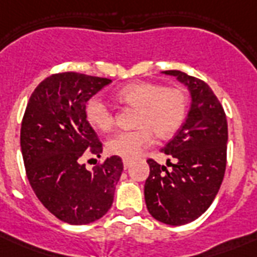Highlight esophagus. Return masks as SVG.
Masks as SVG:
<instances>
[{
    "label": "esophagus",
    "mask_w": 257,
    "mask_h": 257,
    "mask_svg": "<svg viewBox=\"0 0 257 257\" xmlns=\"http://www.w3.org/2000/svg\"><path fill=\"white\" fill-rule=\"evenodd\" d=\"M122 163H124V168L125 169H128L129 167H131V161H129V160H125V159H124V161H122Z\"/></svg>",
    "instance_id": "1"
}]
</instances>
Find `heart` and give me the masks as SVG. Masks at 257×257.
Returning <instances> with one entry per match:
<instances>
[{
  "mask_svg": "<svg viewBox=\"0 0 257 257\" xmlns=\"http://www.w3.org/2000/svg\"><path fill=\"white\" fill-rule=\"evenodd\" d=\"M117 100L137 109L135 131L120 132L106 144L110 155L125 160H135L153 141V133L160 139L173 136L183 125L188 110V96L181 88H164L152 82H136L121 88ZM86 120L93 128L109 132L114 125V116L100 97H92L85 106Z\"/></svg>",
  "mask_w": 257,
  "mask_h": 257,
  "instance_id": "1",
  "label": "heart"
}]
</instances>
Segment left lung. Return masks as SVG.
I'll return each mask as SVG.
<instances>
[{
    "mask_svg": "<svg viewBox=\"0 0 257 257\" xmlns=\"http://www.w3.org/2000/svg\"><path fill=\"white\" fill-rule=\"evenodd\" d=\"M191 93L187 120L161 149L167 165L149 159L145 204L156 220L183 225L207 211L223 183L227 165L228 125L224 109L208 84L180 70H165Z\"/></svg>",
    "mask_w": 257,
    "mask_h": 257,
    "instance_id": "1",
    "label": "left lung"
}]
</instances>
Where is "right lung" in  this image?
Masks as SVG:
<instances>
[{
    "label": "right lung",
    "instance_id": "add662e5",
    "mask_svg": "<svg viewBox=\"0 0 257 257\" xmlns=\"http://www.w3.org/2000/svg\"><path fill=\"white\" fill-rule=\"evenodd\" d=\"M110 82L76 72L52 74L34 89L22 118L20 140L30 185L50 213L72 225L93 223L109 211L124 169L118 156L93 172L82 164L85 152L102 153L86 120V102Z\"/></svg>",
    "mask_w": 257,
    "mask_h": 257
}]
</instances>
